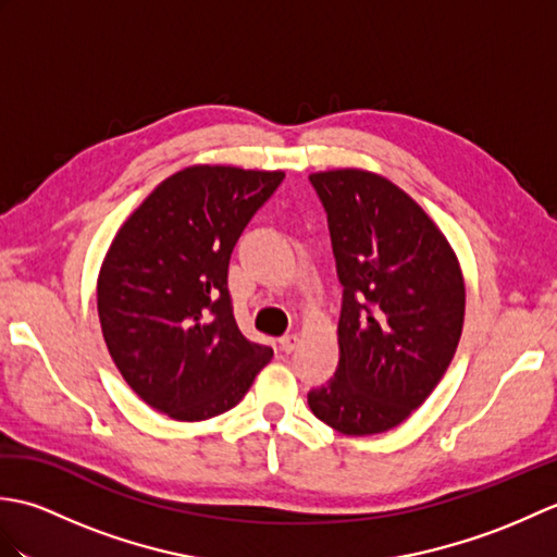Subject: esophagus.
Instances as JSON below:
<instances>
[{
    "mask_svg": "<svg viewBox=\"0 0 557 557\" xmlns=\"http://www.w3.org/2000/svg\"><path fill=\"white\" fill-rule=\"evenodd\" d=\"M297 345H299V335L297 333H287L285 337L280 339L282 351H287V354H292L294 349H297Z\"/></svg>",
    "mask_w": 557,
    "mask_h": 557,
    "instance_id": "34e87169",
    "label": "esophagus"
}]
</instances>
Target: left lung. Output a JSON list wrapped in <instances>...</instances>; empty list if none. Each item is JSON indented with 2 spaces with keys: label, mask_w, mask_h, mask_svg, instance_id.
<instances>
[{
  "label": "left lung",
  "mask_w": 557,
  "mask_h": 557,
  "mask_svg": "<svg viewBox=\"0 0 557 557\" xmlns=\"http://www.w3.org/2000/svg\"><path fill=\"white\" fill-rule=\"evenodd\" d=\"M309 180L345 287L337 371L311 389L309 407L345 435L385 433L423 405L453 361L465 277L437 224L385 176L347 168Z\"/></svg>",
  "instance_id": "left-lung-1"
}]
</instances>
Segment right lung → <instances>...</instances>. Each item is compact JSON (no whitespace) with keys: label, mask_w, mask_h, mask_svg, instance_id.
Returning <instances> with one entry per match:
<instances>
[{"label":"right lung","mask_w":557,"mask_h":557,"mask_svg":"<svg viewBox=\"0 0 557 557\" xmlns=\"http://www.w3.org/2000/svg\"><path fill=\"white\" fill-rule=\"evenodd\" d=\"M285 172L194 164L158 184L114 234L98 275L104 345L128 387L176 421L230 411L272 359L236 327L234 244Z\"/></svg>","instance_id":"right-lung-1"}]
</instances>
